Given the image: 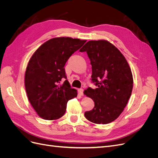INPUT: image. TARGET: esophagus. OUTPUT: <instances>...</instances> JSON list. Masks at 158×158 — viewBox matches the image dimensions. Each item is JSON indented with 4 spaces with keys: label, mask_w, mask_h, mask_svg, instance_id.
<instances>
[{
    "label": "esophagus",
    "mask_w": 158,
    "mask_h": 158,
    "mask_svg": "<svg viewBox=\"0 0 158 158\" xmlns=\"http://www.w3.org/2000/svg\"><path fill=\"white\" fill-rule=\"evenodd\" d=\"M84 90L83 89H78V94H80V95H81V96H82V95H84Z\"/></svg>",
    "instance_id": "34e87169"
}]
</instances>
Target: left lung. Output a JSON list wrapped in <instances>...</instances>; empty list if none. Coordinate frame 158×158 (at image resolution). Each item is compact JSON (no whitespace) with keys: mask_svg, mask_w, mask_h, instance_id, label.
<instances>
[{"mask_svg":"<svg viewBox=\"0 0 158 158\" xmlns=\"http://www.w3.org/2000/svg\"><path fill=\"white\" fill-rule=\"evenodd\" d=\"M80 51H86L92 64V80L98 86L84 90L95 105L92 111L85 112V117L95 124L111 123L122 113L132 94L130 66L121 51L107 40L89 41Z\"/></svg>","mask_w":158,"mask_h":158,"instance_id":"obj_1","label":"left lung"}]
</instances>
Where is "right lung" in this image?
<instances>
[{
	"mask_svg": "<svg viewBox=\"0 0 158 158\" xmlns=\"http://www.w3.org/2000/svg\"><path fill=\"white\" fill-rule=\"evenodd\" d=\"M86 40L69 37H55L38 48L28 62L24 84L27 96L37 114L45 120H56L64 115L69 100L77 96L71 88L64 66Z\"/></svg>",
	"mask_w": 158,
	"mask_h": 158,
	"instance_id": "obj_1",
	"label": "right lung"
}]
</instances>
